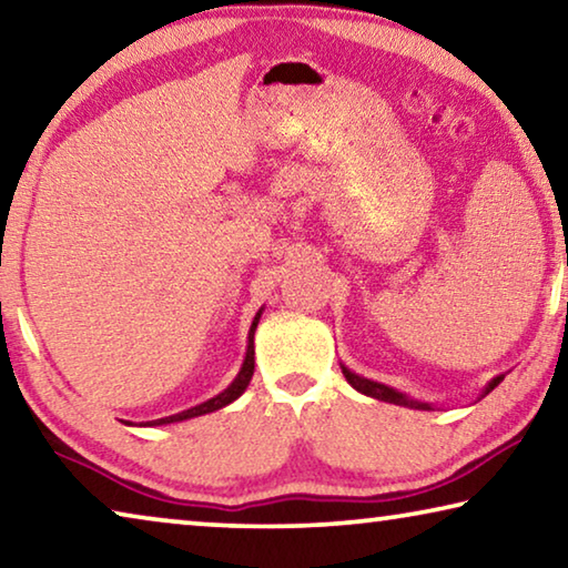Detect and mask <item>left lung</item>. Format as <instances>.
I'll list each match as a JSON object with an SVG mask.
<instances>
[{
    "label": "left lung",
    "mask_w": 568,
    "mask_h": 568,
    "mask_svg": "<svg viewBox=\"0 0 568 568\" xmlns=\"http://www.w3.org/2000/svg\"><path fill=\"white\" fill-rule=\"evenodd\" d=\"M344 376L348 379V384L354 386V389H358L362 394H366V397H374V399H379V402H389V404H404V407H414V409H429L427 404H422V402H414V399H407V397H402L399 392H394V389H389V386H384V384H376V382H372V379H364V376H358V374H354V372H348V368H344ZM503 379H506V376H495V379L488 384V389H485V394H490L495 386H498Z\"/></svg>",
    "instance_id": "1"
}]
</instances>
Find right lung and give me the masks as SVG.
Returning a JSON list of instances; mask_svg holds the SVG:
<instances>
[{
    "instance_id": "right-lung-1",
    "label": "right lung",
    "mask_w": 568,
    "mask_h": 568,
    "mask_svg": "<svg viewBox=\"0 0 568 568\" xmlns=\"http://www.w3.org/2000/svg\"><path fill=\"white\" fill-rule=\"evenodd\" d=\"M257 321H260V313L255 316V321H252V328H250V344H247V356H245V364H242L237 379L232 382L227 389H224L222 394H217V397H212L210 402L200 404V407H192L186 412H179V414H171V417H164V419H154L149 422V425H169V422H182V419H192V417H200V414H210L214 409H222L227 407L230 402H235L242 392L247 389V384L252 379V372H255V346H252V338H255V328H257Z\"/></svg>"
}]
</instances>
